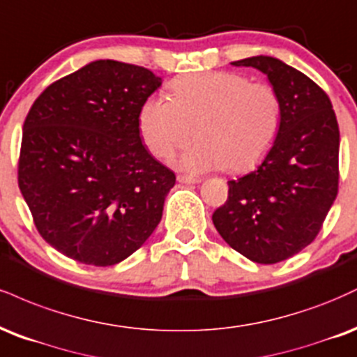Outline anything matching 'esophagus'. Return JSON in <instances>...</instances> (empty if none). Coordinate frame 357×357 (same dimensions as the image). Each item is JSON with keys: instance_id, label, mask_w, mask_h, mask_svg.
Returning a JSON list of instances; mask_svg holds the SVG:
<instances>
[{"instance_id": "esophagus-1", "label": "esophagus", "mask_w": 357, "mask_h": 357, "mask_svg": "<svg viewBox=\"0 0 357 357\" xmlns=\"http://www.w3.org/2000/svg\"><path fill=\"white\" fill-rule=\"evenodd\" d=\"M177 180H178L180 183H188V185H190V183H199V182H200V178H197V177H187V175H178Z\"/></svg>"}]
</instances>
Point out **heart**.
<instances>
[{
    "mask_svg": "<svg viewBox=\"0 0 357 357\" xmlns=\"http://www.w3.org/2000/svg\"><path fill=\"white\" fill-rule=\"evenodd\" d=\"M172 98L150 96L138 113V128L153 157L180 158L188 172L224 167L241 174L269 153L282 120V102L267 82H249L234 71H207L175 79Z\"/></svg>",
    "mask_w": 357,
    "mask_h": 357,
    "instance_id": "heart-1",
    "label": "heart"
}]
</instances>
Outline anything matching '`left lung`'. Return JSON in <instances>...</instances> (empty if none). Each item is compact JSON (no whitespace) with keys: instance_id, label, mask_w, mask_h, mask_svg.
<instances>
[{"instance_id":"left-lung-1","label":"left lung","mask_w":357,"mask_h":357,"mask_svg":"<svg viewBox=\"0 0 357 357\" xmlns=\"http://www.w3.org/2000/svg\"><path fill=\"white\" fill-rule=\"evenodd\" d=\"M267 75L282 102L274 145L257 167L229 182L227 202L213 212L217 232L257 264H275L316 238L339 188V127L326 91L278 58L232 61Z\"/></svg>"}]
</instances>
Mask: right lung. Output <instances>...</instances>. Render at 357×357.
I'll list each match as a JSON object with an SVG mask.
<instances>
[{"instance_id": "add662e5", "label": "right lung", "mask_w": 357, "mask_h": 357, "mask_svg": "<svg viewBox=\"0 0 357 357\" xmlns=\"http://www.w3.org/2000/svg\"><path fill=\"white\" fill-rule=\"evenodd\" d=\"M144 66L98 60L53 82L23 125L18 185L40 236L86 266H115L152 236L175 174L146 152Z\"/></svg>"}]
</instances>
